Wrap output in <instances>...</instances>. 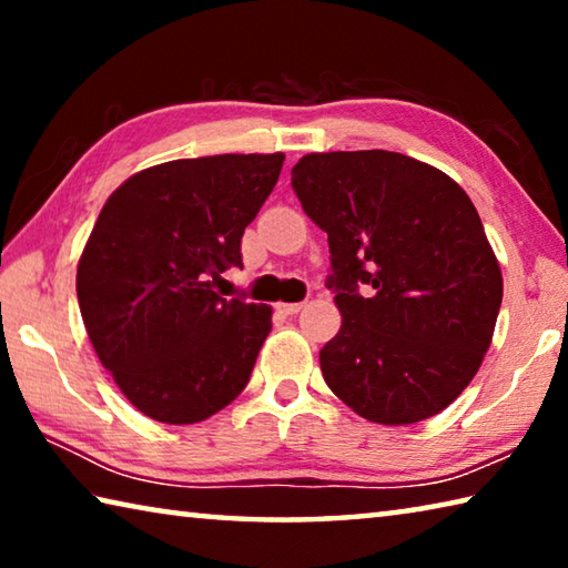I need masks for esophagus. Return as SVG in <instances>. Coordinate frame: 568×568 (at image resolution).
Segmentation results:
<instances>
[{
	"mask_svg": "<svg viewBox=\"0 0 568 568\" xmlns=\"http://www.w3.org/2000/svg\"><path fill=\"white\" fill-rule=\"evenodd\" d=\"M303 305L305 303H281V305H277V311L285 313V315H295V313L303 311Z\"/></svg>",
	"mask_w": 568,
	"mask_h": 568,
	"instance_id": "esophagus-1",
	"label": "esophagus"
}]
</instances>
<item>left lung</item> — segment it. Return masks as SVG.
I'll return each instance as SVG.
<instances>
[{
    "mask_svg": "<svg viewBox=\"0 0 568 568\" xmlns=\"http://www.w3.org/2000/svg\"><path fill=\"white\" fill-rule=\"evenodd\" d=\"M291 182L328 233L343 325L323 345L328 388L386 426L454 403L491 345L501 267L474 203L446 172L400 152H313Z\"/></svg>",
    "mask_w": 568,
    "mask_h": 568,
    "instance_id": "obj_1",
    "label": "left lung"
}]
</instances>
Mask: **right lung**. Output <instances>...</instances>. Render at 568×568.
<instances>
[{"mask_svg":"<svg viewBox=\"0 0 568 568\" xmlns=\"http://www.w3.org/2000/svg\"><path fill=\"white\" fill-rule=\"evenodd\" d=\"M275 155L172 160L124 180L77 265V301L100 363L134 408L187 426L247 386L271 305L223 297L240 240L283 170Z\"/></svg>","mask_w":568,"mask_h":568,"instance_id":"1","label":"right lung"}]
</instances>
